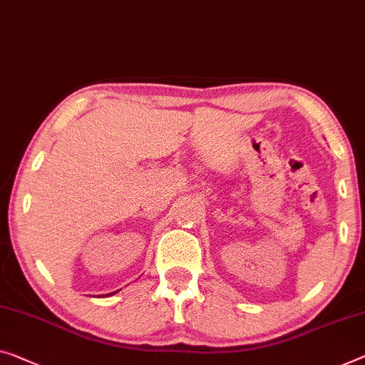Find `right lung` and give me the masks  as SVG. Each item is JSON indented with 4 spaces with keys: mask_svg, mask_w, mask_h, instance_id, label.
<instances>
[{
    "mask_svg": "<svg viewBox=\"0 0 365 365\" xmlns=\"http://www.w3.org/2000/svg\"><path fill=\"white\" fill-rule=\"evenodd\" d=\"M115 292H119V290H115ZM115 292H110V294H108V295H114Z\"/></svg>",
    "mask_w": 365,
    "mask_h": 365,
    "instance_id": "add662e5",
    "label": "right lung"
}]
</instances>
